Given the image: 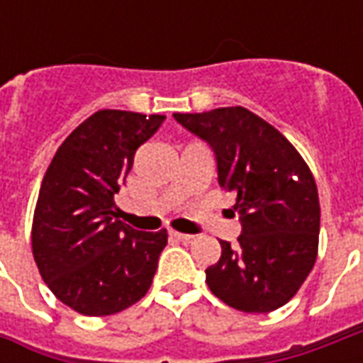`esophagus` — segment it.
<instances>
[{"instance_id":"34e87169","label":"esophagus","mask_w":363,"mask_h":363,"mask_svg":"<svg viewBox=\"0 0 363 363\" xmlns=\"http://www.w3.org/2000/svg\"><path fill=\"white\" fill-rule=\"evenodd\" d=\"M169 237H171V239H174V241H182V243H190V241H192V235L179 233V231H171V233H169Z\"/></svg>"}]
</instances>
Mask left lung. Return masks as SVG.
Masks as SVG:
<instances>
[{
  "label": "left lung",
  "instance_id": "1",
  "mask_svg": "<svg viewBox=\"0 0 363 363\" xmlns=\"http://www.w3.org/2000/svg\"><path fill=\"white\" fill-rule=\"evenodd\" d=\"M173 116L210 143L218 182L235 196L243 228L233 247L220 241V260L206 268L208 288L245 313L286 305L317 260L320 208L311 169L272 124L243 106Z\"/></svg>",
  "mask_w": 363,
  "mask_h": 363
}]
</instances>
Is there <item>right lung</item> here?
<instances>
[{
    "mask_svg": "<svg viewBox=\"0 0 363 363\" xmlns=\"http://www.w3.org/2000/svg\"><path fill=\"white\" fill-rule=\"evenodd\" d=\"M163 120L96 111L67 135L46 169L33 218V255L52 294L82 315L124 311L153 281L167 229L135 231L116 220L114 194L135 150Z\"/></svg>",
    "mask_w": 363,
    "mask_h": 363,
    "instance_id": "obj_1",
    "label": "right lung"
}]
</instances>
